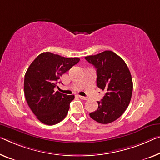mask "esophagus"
<instances>
[{
    "mask_svg": "<svg viewBox=\"0 0 160 160\" xmlns=\"http://www.w3.org/2000/svg\"><path fill=\"white\" fill-rule=\"evenodd\" d=\"M79 98H80L81 99H82V100H87V99H88L87 97H83V96H79Z\"/></svg>",
    "mask_w": 160,
    "mask_h": 160,
    "instance_id": "esophagus-1",
    "label": "esophagus"
}]
</instances>
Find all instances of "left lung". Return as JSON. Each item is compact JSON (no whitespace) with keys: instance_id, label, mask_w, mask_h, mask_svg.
I'll use <instances>...</instances> for the list:
<instances>
[{"instance_id":"obj_1","label":"left lung","mask_w":160,"mask_h":160,"mask_svg":"<svg viewBox=\"0 0 160 160\" xmlns=\"http://www.w3.org/2000/svg\"><path fill=\"white\" fill-rule=\"evenodd\" d=\"M85 58L97 68V85L106 92L97 102V110L89 116L101 124H109L121 117L129 104L133 90L131 73L124 61L112 51Z\"/></svg>"}]
</instances>
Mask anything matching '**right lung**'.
Masks as SVG:
<instances>
[{"instance_id": "obj_1", "label": "right lung", "mask_w": 160, "mask_h": 160, "mask_svg": "<svg viewBox=\"0 0 160 160\" xmlns=\"http://www.w3.org/2000/svg\"><path fill=\"white\" fill-rule=\"evenodd\" d=\"M79 61L77 57L65 58L44 52L27 69L24 78L26 102L36 118L43 124H58L67 115L74 96L55 92L53 88L61 76Z\"/></svg>"}]
</instances>
